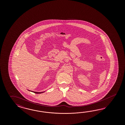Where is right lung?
I'll return each instance as SVG.
<instances>
[{
  "instance_id": "right-lung-1",
  "label": "right lung",
  "mask_w": 125,
  "mask_h": 125,
  "mask_svg": "<svg viewBox=\"0 0 125 125\" xmlns=\"http://www.w3.org/2000/svg\"><path fill=\"white\" fill-rule=\"evenodd\" d=\"M28 91H31V92H33V93H35V94H42V93H44V92H34V91H30V90H28Z\"/></svg>"
}]
</instances>
